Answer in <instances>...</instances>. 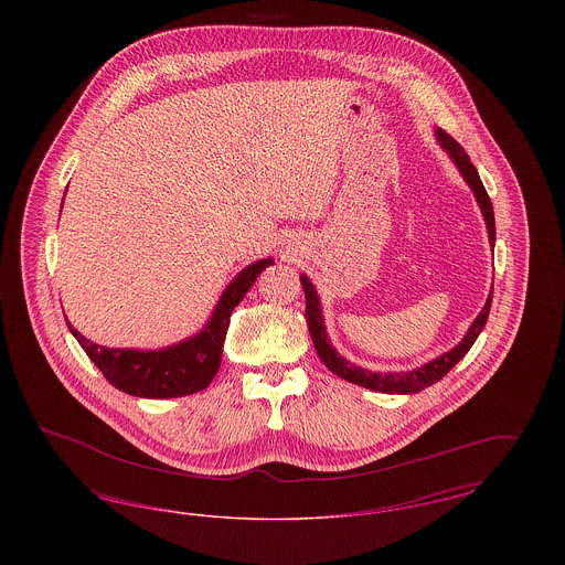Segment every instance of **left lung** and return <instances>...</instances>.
Returning a JSON list of instances; mask_svg holds the SVG:
<instances>
[{"label":"left lung","instance_id":"obj_1","mask_svg":"<svg viewBox=\"0 0 565 565\" xmlns=\"http://www.w3.org/2000/svg\"><path fill=\"white\" fill-rule=\"evenodd\" d=\"M436 139L440 143V148L451 157V161L456 162L461 178L466 180V184L470 186V190L475 192L477 196V203L483 212L484 224H487V233H489V245L493 247L495 245V220H493V207H491V201H489V194L484 190L483 182L479 178V171L477 167L470 162V157L466 154V150L457 143L456 139L451 135L445 134L443 129H436ZM300 284H302V290H305V300H307V309H305V316H307V326H309V332H311V341L316 345V351L320 355L326 369L332 371L334 375L355 383V385H362L366 390H375V392H383V394H417L426 387L434 385L436 381H440L443 376L447 375L457 362L470 351V348L475 345L477 337L481 334V330L487 323V316H489V309H491V295L493 290L487 296V302H484L481 313L477 316V320L470 323L468 332L463 334V339L457 343L456 348L443 355H438L436 360H431L428 364L419 366V369H413V371H406V373H373L369 369H360L355 364H351L350 360H345L339 351L332 348L330 339H328V332H326V326H323L322 316V302H320V296L316 292L313 284L309 281L307 275H300Z\"/></svg>","mask_w":565,"mask_h":565}]
</instances>
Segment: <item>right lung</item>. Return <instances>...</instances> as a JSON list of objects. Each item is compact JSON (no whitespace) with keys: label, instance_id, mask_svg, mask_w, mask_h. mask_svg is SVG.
<instances>
[{"label":"right lung","instance_id":"obj_1","mask_svg":"<svg viewBox=\"0 0 565 565\" xmlns=\"http://www.w3.org/2000/svg\"><path fill=\"white\" fill-rule=\"evenodd\" d=\"M270 265H275V260L265 258L245 267L226 286L203 330L164 350H109L82 337L72 323L67 322V328L95 366L120 392L137 398H178L196 394L212 383L220 369L233 309L242 302L256 277Z\"/></svg>","mask_w":565,"mask_h":565}]
</instances>
